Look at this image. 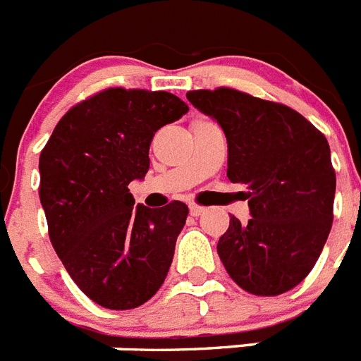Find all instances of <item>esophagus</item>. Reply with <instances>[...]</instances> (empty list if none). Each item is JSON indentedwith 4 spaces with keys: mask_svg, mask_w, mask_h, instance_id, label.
I'll list each match as a JSON object with an SVG mask.
<instances>
[{
    "mask_svg": "<svg viewBox=\"0 0 361 361\" xmlns=\"http://www.w3.org/2000/svg\"><path fill=\"white\" fill-rule=\"evenodd\" d=\"M190 213L193 216H199L204 213V208H200V206H197V204H190Z\"/></svg>",
    "mask_w": 361,
    "mask_h": 361,
    "instance_id": "34e87169",
    "label": "esophagus"
}]
</instances>
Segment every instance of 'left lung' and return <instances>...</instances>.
Returning <instances> with one entry per match:
<instances>
[{"mask_svg":"<svg viewBox=\"0 0 361 361\" xmlns=\"http://www.w3.org/2000/svg\"><path fill=\"white\" fill-rule=\"evenodd\" d=\"M224 130L228 178L245 184L251 219L231 216L216 251L244 291L275 296L314 267L333 226L329 142L298 111L233 88L186 94Z\"/></svg>","mask_w":361,"mask_h":361,"instance_id":"left-lung-1","label":"left lung"}]
</instances>
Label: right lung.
<instances>
[{
	"mask_svg": "<svg viewBox=\"0 0 361 361\" xmlns=\"http://www.w3.org/2000/svg\"><path fill=\"white\" fill-rule=\"evenodd\" d=\"M190 110L168 92L108 88L70 108L39 155V199L57 257L95 304L133 309L164 282L188 206L135 204L159 128Z\"/></svg>",
	"mask_w": 361,
	"mask_h": 361,
	"instance_id": "add662e5",
	"label": "right lung"
}]
</instances>
